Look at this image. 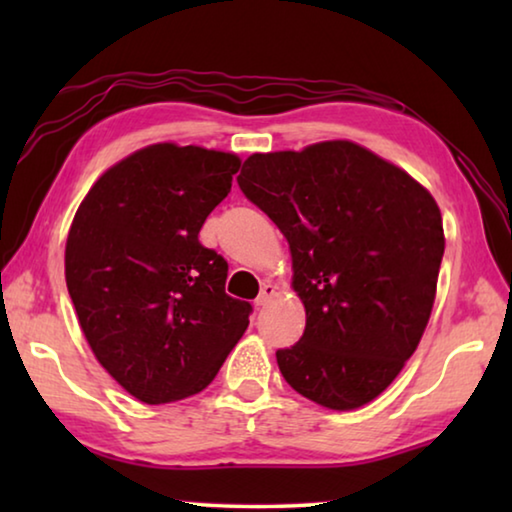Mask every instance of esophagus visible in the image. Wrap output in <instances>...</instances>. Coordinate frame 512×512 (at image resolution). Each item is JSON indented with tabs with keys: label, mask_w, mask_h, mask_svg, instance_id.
<instances>
[{
	"label": "esophagus",
	"mask_w": 512,
	"mask_h": 512,
	"mask_svg": "<svg viewBox=\"0 0 512 512\" xmlns=\"http://www.w3.org/2000/svg\"><path fill=\"white\" fill-rule=\"evenodd\" d=\"M275 296H277V287H275V284H271V282H266L264 287H262V291H259L257 300H255V307H257V309H259V307H266L268 302H271Z\"/></svg>",
	"instance_id": "obj_1"
}]
</instances>
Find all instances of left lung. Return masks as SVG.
Here are the masks:
<instances>
[{"label":"left lung","instance_id":"left-lung-1","mask_svg":"<svg viewBox=\"0 0 512 512\" xmlns=\"http://www.w3.org/2000/svg\"><path fill=\"white\" fill-rule=\"evenodd\" d=\"M237 183L287 237L307 311L300 341L275 352L282 377L334 411L372 402L429 323L445 253L433 196L345 140L255 153Z\"/></svg>","mask_w":512,"mask_h":512}]
</instances>
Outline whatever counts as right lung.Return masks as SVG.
Returning a JSON list of instances; mask_svg holds the SVG:
<instances>
[{
	"label": "right lung",
	"mask_w": 512,
	"mask_h": 512,
	"mask_svg": "<svg viewBox=\"0 0 512 512\" xmlns=\"http://www.w3.org/2000/svg\"><path fill=\"white\" fill-rule=\"evenodd\" d=\"M241 160L153 144L117 162L76 212L65 280L94 357L146 404L201 393L248 327L228 262L198 241Z\"/></svg>",
	"instance_id": "add662e5"
}]
</instances>
